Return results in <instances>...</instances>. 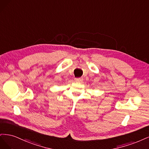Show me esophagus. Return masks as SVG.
Masks as SVG:
<instances>
[{
	"label": "esophagus",
	"instance_id": "obj_1",
	"mask_svg": "<svg viewBox=\"0 0 149 149\" xmlns=\"http://www.w3.org/2000/svg\"><path fill=\"white\" fill-rule=\"evenodd\" d=\"M74 80L75 81H77V82H81V81H82L83 80V79L81 78H75Z\"/></svg>",
	"mask_w": 149,
	"mask_h": 149
}]
</instances>
